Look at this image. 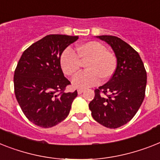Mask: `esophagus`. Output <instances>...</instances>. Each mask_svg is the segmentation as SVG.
<instances>
[{
    "label": "esophagus",
    "instance_id": "obj_1",
    "mask_svg": "<svg viewBox=\"0 0 160 160\" xmlns=\"http://www.w3.org/2000/svg\"><path fill=\"white\" fill-rule=\"evenodd\" d=\"M84 91V90L83 89H79L77 90V92H78V93H79V94H81V93H82Z\"/></svg>",
    "mask_w": 160,
    "mask_h": 160
}]
</instances>
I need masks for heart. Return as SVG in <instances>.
Wrapping results in <instances>:
<instances>
[{
	"mask_svg": "<svg viewBox=\"0 0 160 160\" xmlns=\"http://www.w3.org/2000/svg\"><path fill=\"white\" fill-rule=\"evenodd\" d=\"M77 55L71 48L65 49L60 57V65L63 73L74 76L80 68V61H87V71L81 72L72 80L76 88H88L112 76L117 68V58L107 51L104 45L97 41H89L77 47Z\"/></svg>",
	"mask_w": 160,
	"mask_h": 160,
	"instance_id": "1",
	"label": "heart"
}]
</instances>
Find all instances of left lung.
Listing matches in <instances>:
<instances>
[{"label":"left lung","mask_w":160,"mask_h":160,"mask_svg":"<svg viewBox=\"0 0 160 160\" xmlns=\"http://www.w3.org/2000/svg\"><path fill=\"white\" fill-rule=\"evenodd\" d=\"M97 38L111 46L117 68L109 81L94 90L89 108L96 122L115 129L130 122L139 110L145 98L147 76L141 57L129 44L111 35Z\"/></svg>","instance_id":"left-lung-1"}]
</instances>
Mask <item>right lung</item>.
Instances as JSON below:
<instances>
[{
    "mask_svg": "<svg viewBox=\"0 0 160 160\" xmlns=\"http://www.w3.org/2000/svg\"><path fill=\"white\" fill-rule=\"evenodd\" d=\"M78 36L47 35L22 54L14 75L16 99L35 125L54 127L68 116L77 91L65 93L71 82L64 76L60 57Z\"/></svg>",
    "mask_w": 160,
    "mask_h": 160,
    "instance_id": "1",
    "label": "right lung"
}]
</instances>
